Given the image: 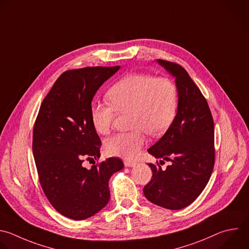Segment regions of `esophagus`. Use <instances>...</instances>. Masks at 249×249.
Here are the masks:
<instances>
[{
  "instance_id": "1",
  "label": "esophagus",
  "mask_w": 249,
  "mask_h": 249,
  "mask_svg": "<svg viewBox=\"0 0 249 249\" xmlns=\"http://www.w3.org/2000/svg\"><path fill=\"white\" fill-rule=\"evenodd\" d=\"M124 164H125V166H126V167H134L135 165H136V162L126 160V161H124Z\"/></svg>"
}]
</instances>
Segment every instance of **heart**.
Wrapping results in <instances>:
<instances>
[{
	"label": "heart",
	"instance_id": "obj_1",
	"mask_svg": "<svg viewBox=\"0 0 249 249\" xmlns=\"http://www.w3.org/2000/svg\"><path fill=\"white\" fill-rule=\"evenodd\" d=\"M107 97L110 105L92 103V125L97 133L107 135L116 114L130 112L129 127L133 131L116 134L105 143L109 155L129 160L138 156L146 141L145 133L151 137L163 135L177 113L178 90L166 77L129 74L112 85Z\"/></svg>",
	"mask_w": 249,
	"mask_h": 249
}]
</instances>
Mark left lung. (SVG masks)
Instances as JSON below:
<instances>
[{
	"mask_svg": "<svg viewBox=\"0 0 249 249\" xmlns=\"http://www.w3.org/2000/svg\"><path fill=\"white\" fill-rule=\"evenodd\" d=\"M157 62L175 77L178 108L169 129L147 149L171 164L165 170L158 162L148 164L152 177L143 194L158 206L179 210L194 202L210 179L215 162L214 122L205 98L188 72L175 62Z\"/></svg>",
	"mask_w": 249,
	"mask_h": 249,
	"instance_id": "left-lung-1",
	"label": "left lung"
}]
</instances>
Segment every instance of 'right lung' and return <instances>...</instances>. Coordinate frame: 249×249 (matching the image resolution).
Returning <instances> with one entry per match:
<instances>
[{
	"instance_id": "obj_1",
	"label": "right lung",
	"mask_w": 249,
	"mask_h": 249,
	"mask_svg": "<svg viewBox=\"0 0 249 249\" xmlns=\"http://www.w3.org/2000/svg\"><path fill=\"white\" fill-rule=\"evenodd\" d=\"M120 66L84 67L63 72L44 99L33 129V155L41 187L61 215L84 220L109 201L108 182L124 164L110 157L91 169L83 159H98L101 139L90 107L97 91Z\"/></svg>"
}]
</instances>
